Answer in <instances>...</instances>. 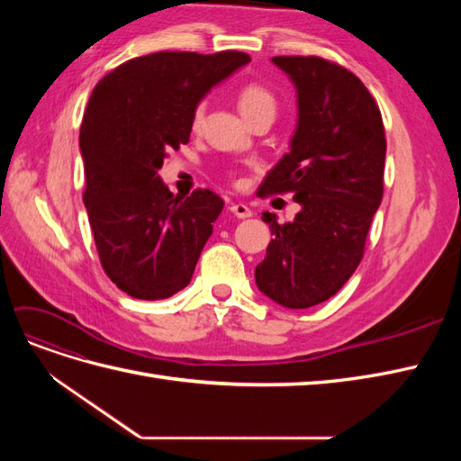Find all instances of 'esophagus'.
<instances>
[{"label":"esophagus","mask_w":461,"mask_h":461,"mask_svg":"<svg viewBox=\"0 0 461 461\" xmlns=\"http://www.w3.org/2000/svg\"><path fill=\"white\" fill-rule=\"evenodd\" d=\"M230 212L239 217V219H248L252 217V209H249L246 203H232L230 205Z\"/></svg>","instance_id":"obj_1"}]
</instances>
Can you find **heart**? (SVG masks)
<instances>
[{
    "label": "heart",
    "instance_id": "1",
    "mask_svg": "<svg viewBox=\"0 0 461 461\" xmlns=\"http://www.w3.org/2000/svg\"><path fill=\"white\" fill-rule=\"evenodd\" d=\"M236 100H239V109L242 111V115L249 121L254 119L259 113H273L276 111V97L275 94L265 88L263 85H258V82H249V85H244L239 94H236ZM205 113V102H200L194 109L192 115V127L198 129Z\"/></svg>",
    "mask_w": 461,
    "mask_h": 461
}]
</instances>
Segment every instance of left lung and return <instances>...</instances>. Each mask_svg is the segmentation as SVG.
<instances>
[{"label": "left lung", "instance_id": "obj_1", "mask_svg": "<svg viewBox=\"0 0 461 461\" xmlns=\"http://www.w3.org/2000/svg\"><path fill=\"white\" fill-rule=\"evenodd\" d=\"M271 61L294 82L298 124L258 196L294 192L300 212L285 225L263 213L273 239L256 285L285 308L303 310L337 294L364 258L383 200L386 140L379 105L348 68L313 55Z\"/></svg>", "mask_w": 461, "mask_h": 461}]
</instances>
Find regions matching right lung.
<instances>
[{
	"mask_svg": "<svg viewBox=\"0 0 461 461\" xmlns=\"http://www.w3.org/2000/svg\"><path fill=\"white\" fill-rule=\"evenodd\" d=\"M242 51H158L97 82L80 127L85 205L107 276L138 300H163L192 278L222 212L212 190L173 196L158 171L188 144L194 109L236 68Z\"/></svg>",
	"mask_w": 461,
	"mask_h": 461,
	"instance_id": "1",
	"label": "right lung"
}]
</instances>
